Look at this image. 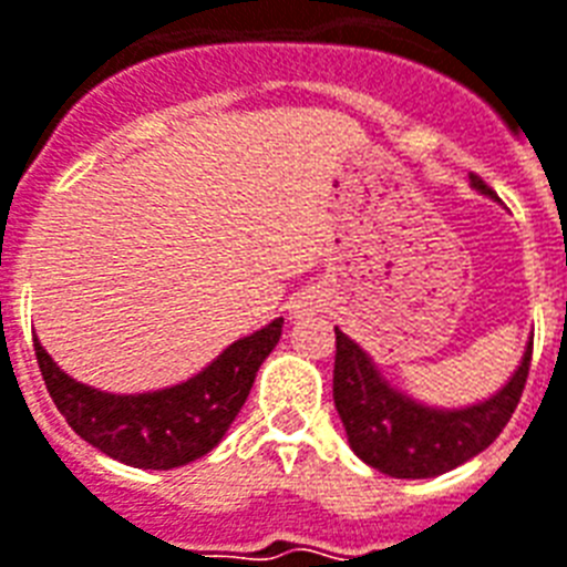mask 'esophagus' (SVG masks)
<instances>
[{"instance_id": "esophagus-1", "label": "esophagus", "mask_w": 567, "mask_h": 567, "mask_svg": "<svg viewBox=\"0 0 567 567\" xmlns=\"http://www.w3.org/2000/svg\"><path fill=\"white\" fill-rule=\"evenodd\" d=\"M315 309H318V302L306 297V300H300L297 306H293V315H309V312H315Z\"/></svg>"}]
</instances>
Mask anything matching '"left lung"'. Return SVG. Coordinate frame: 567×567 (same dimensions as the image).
Instances as JSON below:
<instances>
[{"label": "left lung", "mask_w": 567, "mask_h": 567, "mask_svg": "<svg viewBox=\"0 0 567 567\" xmlns=\"http://www.w3.org/2000/svg\"><path fill=\"white\" fill-rule=\"evenodd\" d=\"M473 187L494 196L475 175ZM529 360L533 341L526 344L524 360L512 380L496 395L461 410H437L389 386L369 353L336 330L332 399L357 457L392 478H434L466 464L503 434L524 395Z\"/></svg>", "instance_id": "obj_1"}]
</instances>
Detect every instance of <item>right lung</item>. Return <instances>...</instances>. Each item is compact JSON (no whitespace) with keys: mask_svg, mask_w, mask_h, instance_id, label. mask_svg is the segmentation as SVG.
<instances>
[{"mask_svg":"<svg viewBox=\"0 0 567 567\" xmlns=\"http://www.w3.org/2000/svg\"><path fill=\"white\" fill-rule=\"evenodd\" d=\"M279 336L282 318L228 344L196 378L140 395H112L76 383L38 339L34 357L50 399L85 443L127 466L172 470L207 455L226 437Z\"/></svg>","mask_w":567,"mask_h":567,"instance_id":"obj_1","label":"right lung"}]
</instances>
